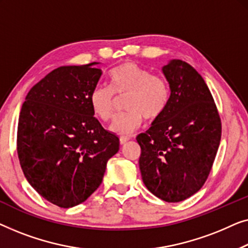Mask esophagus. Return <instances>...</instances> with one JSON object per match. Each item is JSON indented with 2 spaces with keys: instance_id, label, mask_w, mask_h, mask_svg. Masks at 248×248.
I'll return each instance as SVG.
<instances>
[{
  "instance_id": "obj_1",
  "label": "esophagus",
  "mask_w": 248,
  "mask_h": 248,
  "mask_svg": "<svg viewBox=\"0 0 248 248\" xmlns=\"http://www.w3.org/2000/svg\"><path fill=\"white\" fill-rule=\"evenodd\" d=\"M129 139H130V137H128V136H121V137H120V144L124 145L125 142L129 140Z\"/></svg>"
}]
</instances>
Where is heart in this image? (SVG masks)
<instances>
[{"label":"heart","mask_w":248,"mask_h":248,"mask_svg":"<svg viewBox=\"0 0 248 248\" xmlns=\"http://www.w3.org/2000/svg\"><path fill=\"white\" fill-rule=\"evenodd\" d=\"M108 85L92 90L89 101L96 118L109 121L113 116L116 96H124V112L118 114L110 125L118 135H129L140 127L144 117L156 120L165 112L170 102V86L162 76L135 62L118 65L108 76Z\"/></svg>","instance_id":"b5f03b06"}]
</instances>
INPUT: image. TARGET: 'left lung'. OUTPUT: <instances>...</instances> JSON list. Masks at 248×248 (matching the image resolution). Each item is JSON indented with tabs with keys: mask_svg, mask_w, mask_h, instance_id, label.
Returning <instances> with one entry per match:
<instances>
[{
	"mask_svg": "<svg viewBox=\"0 0 248 248\" xmlns=\"http://www.w3.org/2000/svg\"><path fill=\"white\" fill-rule=\"evenodd\" d=\"M170 84L165 112L137 136L142 182L156 197L180 202L201 189L221 138V121L210 91L192 66L172 59L162 68Z\"/></svg>",
	"mask_w": 248,
	"mask_h": 248,
	"instance_id": "8db88e82",
	"label": "left lung"
}]
</instances>
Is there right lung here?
<instances>
[{
  "label": "right lung",
  "mask_w": 248,
  "mask_h": 248,
  "mask_svg": "<svg viewBox=\"0 0 248 248\" xmlns=\"http://www.w3.org/2000/svg\"><path fill=\"white\" fill-rule=\"evenodd\" d=\"M97 64L54 69L32 86L20 111L21 169L41 197L61 208L84 202L119 151V138L101 125L90 106L102 75Z\"/></svg>",
  "instance_id": "obj_1"
}]
</instances>
